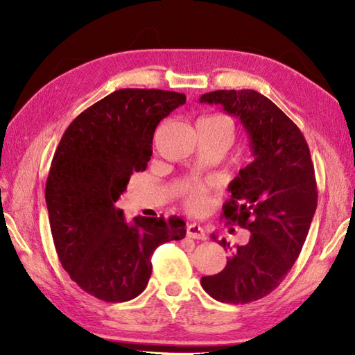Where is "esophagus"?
I'll use <instances>...</instances> for the list:
<instances>
[{
  "mask_svg": "<svg viewBox=\"0 0 355 355\" xmlns=\"http://www.w3.org/2000/svg\"><path fill=\"white\" fill-rule=\"evenodd\" d=\"M187 236L193 238V239H200V241L207 239L205 229H202L201 225L197 223H191L189 225H187Z\"/></svg>",
  "mask_w": 355,
  "mask_h": 355,
  "instance_id": "obj_1",
  "label": "esophagus"
}]
</instances>
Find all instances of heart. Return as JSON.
<instances>
[{"mask_svg": "<svg viewBox=\"0 0 355 355\" xmlns=\"http://www.w3.org/2000/svg\"><path fill=\"white\" fill-rule=\"evenodd\" d=\"M200 122L212 126L216 131L223 132L225 137H227V140L232 143L233 126H232V122L229 119H225L223 116H207V117H202ZM184 201H186L187 209L193 210V212H198V210H201L202 206H205V191H202L198 186L189 187L186 192Z\"/></svg>", "mask_w": 355, "mask_h": 355, "instance_id": "heart-1", "label": "heart"}]
</instances>
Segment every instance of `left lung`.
I'll use <instances>...</instances> for the list:
<instances>
[{"mask_svg": "<svg viewBox=\"0 0 355 355\" xmlns=\"http://www.w3.org/2000/svg\"><path fill=\"white\" fill-rule=\"evenodd\" d=\"M201 103L221 105L250 139L253 162L232 180L223 216L250 232L223 271L202 276L201 285L224 304L262 299L284 281L302 250L318 207L310 149L296 123L254 89H218ZM215 238V235H212ZM227 250L230 244L221 239Z\"/></svg>", "mask_w": 355, "mask_h": 355, "instance_id": "obj_1", "label": "left lung"}]
</instances>
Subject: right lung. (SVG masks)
Instances as JSON below:
<instances>
[{"label": "right lung", "instance_id": "add662e5", "mask_svg": "<svg viewBox=\"0 0 355 355\" xmlns=\"http://www.w3.org/2000/svg\"><path fill=\"white\" fill-rule=\"evenodd\" d=\"M186 103L182 93L125 88L73 120L51 160L45 202L56 252L82 290L126 302L146 288L150 256L186 236L178 216H135L116 207L132 172L145 171L160 120Z\"/></svg>", "mask_w": 355, "mask_h": 355}]
</instances>
